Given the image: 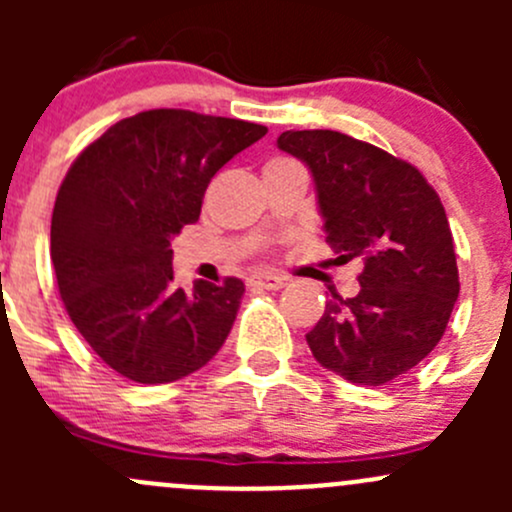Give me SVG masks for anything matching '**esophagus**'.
<instances>
[{
	"mask_svg": "<svg viewBox=\"0 0 512 512\" xmlns=\"http://www.w3.org/2000/svg\"><path fill=\"white\" fill-rule=\"evenodd\" d=\"M252 285L260 287V289H282L287 282L277 275H257L255 280H252Z\"/></svg>",
	"mask_w": 512,
	"mask_h": 512,
	"instance_id": "1",
	"label": "esophagus"
}]
</instances>
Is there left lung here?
Returning a JSON list of instances; mask_svg holds the SVG:
<instances>
[{"mask_svg":"<svg viewBox=\"0 0 512 512\" xmlns=\"http://www.w3.org/2000/svg\"><path fill=\"white\" fill-rule=\"evenodd\" d=\"M277 146L312 173L337 260L364 262L359 294L329 299L309 349L352 384H389L441 342L461 289L441 198L411 163L339 131H285Z\"/></svg>","mask_w":512,"mask_h":512,"instance_id":"1","label":"left lung"}]
</instances>
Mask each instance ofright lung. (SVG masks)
<instances>
[{"mask_svg": "<svg viewBox=\"0 0 512 512\" xmlns=\"http://www.w3.org/2000/svg\"><path fill=\"white\" fill-rule=\"evenodd\" d=\"M260 123L156 108L123 118L71 163L51 215L59 294L89 347L136 384H170L208 364L245 285L173 282L170 240L198 223L203 195Z\"/></svg>", "mask_w": 512, "mask_h": 512, "instance_id": "right-lung-1", "label": "right lung"}]
</instances>
